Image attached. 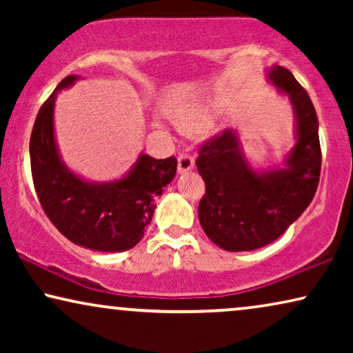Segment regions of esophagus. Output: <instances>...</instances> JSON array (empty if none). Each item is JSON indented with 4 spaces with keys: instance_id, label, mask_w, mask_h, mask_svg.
Segmentation results:
<instances>
[{
    "instance_id": "obj_1",
    "label": "esophagus",
    "mask_w": 353,
    "mask_h": 353,
    "mask_svg": "<svg viewBox=\"0 0 353 353\" xmlns=\"http://www.w3.org/2000/svg\"><path fill=\"white\" fill-rule=\"evenodd\" d=\"M192 167H194V159H192V156H190V154L186 152L178 154V172L180 173L190 172L192 170Z\"/></svg>"
}]
</instances>
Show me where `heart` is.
Instances as JSON below:
<instances>
[{"label":"heart","mask_w":353,"mask_h":353,"mask_svg":"<svg viewBox=\"0 0 353 353\" xmlns=\"http://www.w3.org/2000/svg\"><path fill=\"white\" fill-rule=\"evenodd\" d=\"M204 123H205V117L202 114H197V112L186 115V117H183L180 120V125L185 130H197V128H201Z\"/></svg>","instance_id":"1"}]
</instances>
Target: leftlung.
<instances>
[{"label":"left lung","instance_id":"left-lung-1","mask_svg":"<svg viewBox=\"0 0 353 353\" xmlns=\"http://www.w3.org/2000/svg\"><path fill=\"white\" fill-rule=\"evenodd\" d=\"M268 79L286 91L296 110L297 143L281 170L255 173L233 130L207 139L196 165L205 183L199 221L212 243L230 252L254 250L278 239L315 196L321 172L318 117L310 96L281 65Z\"/></svg>","mask_w":353,"mask_h":353}]
</instances>
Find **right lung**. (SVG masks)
Here are the masks:
<instances>
[{
  "mask_svg": "<svg viewBox=\"0 0 353 353\" xmlns=\"http://www.w3.org/2000/svg\"><path fill=\"white\" fill-rule=\"evenodd\" d=\"M75 80L65 77L38 110L30 137L33 186L48 219L67 239L101 252H122L141 241L157 196L175 176L176 159L141 154L127 176L104 185L74 175L57 152L52 110L57 91Z\"/></svg>",
  "mask_w": 353,
  "mask_h": 353,
  "instance_id": "1",
  "label": "right lung"
}]
</instances>
